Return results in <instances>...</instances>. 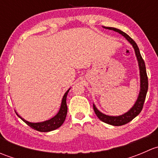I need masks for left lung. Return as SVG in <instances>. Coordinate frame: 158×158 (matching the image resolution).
Listing matches in <instances>:
<instances>
[{
  "label": "left lung",
  "instance_id": "1",
  "mask_svg": "<svg viewBox=\"0 0 158 158\" xmlns=\"http://www.w3.org/2000/svg\"><path fill=\"white\" fill-rule=\"evenodd\" d=\"M105 29L114 30V31L118 32V33L122 34L127 40L130 43L135 49V55H136L137 60L138 63V66H139L140 70V92L138 94V97L137 98L136 102L131 108L130 110H128L127 112L125 114H121V115L118 116H111L108 115V114H103L102 112L99 111L96 107H95V104H93V109L95 111V114L97 117L102 121L105 123H107L109 125H114V126H121V125H125V124L128 123L131 120H133L136 116L139 114L141 110L143 109V106H144V102L145 101L146 95H147L148 89V76L147 73H146V67L145 64H144V60L141 57V53H140L139 48H138V45L136 43L128 36L127 33L125 32L122 31L121 30L117 29L114 27H103Z\"/></svg>",
  "mask_w": 158,
  "mask_h": 158
}]
</instances>
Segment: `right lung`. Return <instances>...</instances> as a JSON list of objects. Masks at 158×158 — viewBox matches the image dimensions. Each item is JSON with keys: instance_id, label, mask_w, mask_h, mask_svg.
<instances>
[{"instance_id": "add662e5", "label": "right lung", "mask_w": 158, "mask_h": 158, "mask_svg": "<svg viewBox=\"0 0 158 158\" xmlns=\"http://www.w3.org/2000/svg\"><path fill=\"white\" fill-rule=\"evenodd\" d=\"M69 89L66 92V93L64 94L63 97V99H62L61 106H60V110H59L58 113L56 114L55 116L52 118L49 119V120L44 121V122H36V123H33V122H30L26 121L25 119H23V118L20 117L17 112V115L20 118V119L23 121L27 125H29L30 127H31L32 128L34 129V130L38 131L40 132H48L51 131H53L60 128L64 122L65 119H66V114H67V105H66V97H67V94L69 91Z\"/></svg>"}]
</instances>
